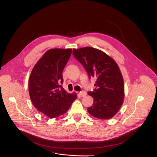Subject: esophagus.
<instances>
[{
  "label": "esophagus",
  "mask_w": 157,
  "mask_h": 157,
  "mask_svg": "<svg viewBox=\"0 0 157 157\" xmlns=\"http://www.w3.org/2000/svg\"><path fill=\"white\" fill-rule=\"evenodd\" d=\"M86 94H87V93H86V92L84 91H82L79 92V95H80L81 97H84V96H86Z\"/></svg>",
  "instance_id": "esophagus-1"
}]
</instances>
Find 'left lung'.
<instances>
[{"label": "left lung", "instance_id": "1", "mask_svg": "<svg viewBox=\"0 0 157 157\" xmlns=\"http://www.w3.org/2000/svg\"><path fill=\"white\" fill-rule=\"evenodd\" d=\"M73 54L86 70L89 78H97V89L89 91L94 103L88 113L100 119H109L119 110L124 99V79L116 62L104 52L90 47L73 49Z\"/></svg>", "mask_w": 157, "mask_h": 157}]
</instances>
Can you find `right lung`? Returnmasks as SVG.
<instances>
[{
  "label": "right lung",
  "mask_w": 157,
  "mask_h": 157,
  "mask_svg": "<svg viewBox=\"0 0 157 157\" xmlns=\"http://www.w3.org/2000/svg\"><path fill=\"white\" fill-rule=\"evenodd\" d=\"M72 49L54 48L47 51L31 72L29 90L35 107L50 118L66 113L77 98L76 93H67L61 84L63 71Z\"/></svg>",
  "instance_id": "obj_1"
}]
</instances>
